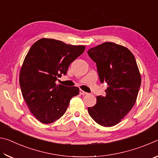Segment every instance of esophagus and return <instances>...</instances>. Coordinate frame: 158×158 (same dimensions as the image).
<instances>
[{
  "instance_id": "esophagus-1",
  "label": "esophagus",
  "mask_w": 158,
  "mask_h": 158,
  "mask_svg": "<svg viewBox=\"0 0 158 158\" xmlns=\"http://www.w3.org/2000/svg\"><path fill=\"white\" fill-rule=\"evenodd\" d=\"M79 93L81 95H87L88 94L86 92H85V91H84V90H79Z\"/></svg>"
}]
</instances>
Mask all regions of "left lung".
<instances>
[{"mask_svg":"<svg viewBox=\"0 0 158 158\" xmlns=\"http://www.w3.org/2000/svg\"><path fill=\"white\" fill-rule=\"evenodd\" d=\"M96 63L100 82L108 85L105 96H97L95 106L88 108L92 118L104 127L121 122L135 105L141 85L135 58L127 48L105 42L87 52Z\"/></svg>","mask_w":158,"mask_h":158,"instance_id":"1","label":"left lung"}]
</instances>
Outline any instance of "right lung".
I'll list each match as a JSON object with an SVG mask.
<instances>
[{
	"label": "right lung",
	"instance_id": "1",
	"mask_svg": "<svg viewBox=\"0 0 158 158\" xmlns=\"http://www.w3.org/2000/svg\"><path fill=\"white\" fill-rule=\"evenodd\" d=\"M84 50V46L47 38L37 40L29 49L20 71L19 84L31 112L42 123L59 119L72 98L79 95V88L56 81L65 75L70 63Z\"/></svg>",
	"mask_w": 158,
	"mask_h": 158
}]
</instances>
